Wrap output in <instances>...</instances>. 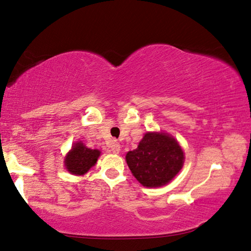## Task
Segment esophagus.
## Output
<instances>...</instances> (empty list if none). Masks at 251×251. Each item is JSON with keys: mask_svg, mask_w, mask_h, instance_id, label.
<instances>
[{"mask_svg": "<svg viewBox=\"0 0 251 251\" xmlns=\"http://www.w3.org/2000/svg\"><path fill=\"white\" fill-rule=\"evenodd\" d=\"M110 150H112V151L114 152V154H120L121 151V145L120 143L116 142V141H113L112 143H110Z\"/></svg>", "mask_w": 251, "mask_h": 251, "instance_id": "obj_1", "label": "esophagus"}]
</instances>
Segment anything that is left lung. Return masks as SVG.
Returning a JSON list of instances; mask_svg holds the SVG:
<instances>
[{
    "mask_svg": "<svg viewBox=\"0 0 251 251\" xmlns=\"http://www.w3.org/2000/svg\"><path fill=\"white\" fill-rule=\"evenodd\" d=\"M184 159V151L176 139L161 131H148L137 148L126 154L131 174L150 188L168 184L180 172Z\"/></svg>",
    "mask_w": 251,
    "mask_h": 251,
    "instance_id": "8db88e82",
    "label": "left lung"
}]
</instances>
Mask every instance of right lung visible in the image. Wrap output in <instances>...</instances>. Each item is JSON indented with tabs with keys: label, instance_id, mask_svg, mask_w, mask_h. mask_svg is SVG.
<instances>
[{
	"label": "right lung",
	"instance_id": "add662e5",
	"mask_svg": "<svg viewBox=\"0 0 251 251\" xmlns=\"http://www.w3.org/2000/svg\"><path fill=\"white\" fill-rule=\"evenodd\" d=\"M100 155L99 150H91L82 142H76L65 156V168L72 175H84L96 164Z\"/></svg>",
	"mask_w": 251,
	"mask_h": 251
}]
</instances>
